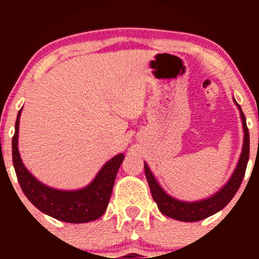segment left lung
Listing matches in <instances>:
<instances>
[{"instance_id": "1", "label": "left lung", "mask_w": 259, "mask_h": 259, "mask_svg": "<svg viewBox=\"0 0 259 259\" xmlns=\"http://www.w3.org/2000/svg\"><path fill=\"white\" fill-rule=\"evenodd\" d=\"M236 106L239 107L240 114L242 119V127H243V146L242 152L240 156L239 162H237L236 168H235L233 175L229 179V181L224 186L219 190L217 194L210 197L202 201L196 202H185L179 201L177 198L169 196L164 190L160 187V185L154 179L153 174L151 173L148 165L145 163V174L148 181V186L151 189V194L154 202L158 206L159 210L164 215L170 217V218L177 219L180 222H198L202 219L208 218V217L215 214L217 212L223 209L227 204L233 200L235 194L239 190L241 185L243 177H245L246 167H247L248 157H249V133L247 124H246V118L243 114L241 107L237 105L236 101L234 100Z\"/></svg>"}]
</instances>
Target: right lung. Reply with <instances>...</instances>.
I'll return each instance as SVG.
<instances>
[{"label": "right lung", "instance_id": "add662e5", "mask_svg": "<svg viewBox=\"0 0 259 259\" xmlns=\"http://www.w3.org/2000/svg\"><path fill=\"white\" fill-rule=\"evenodd\" d=\"M22 109L18 112L16 132L12 139V156L16 174L28 200L45 214L67 223H88L99 219L106 212L117 171L124 159L119 153L103 165L88 186L74 191L52 189L29 173L18 151V132Z\"/></svg>", "mask_w": 259, "mask_h": 259}]
</instances>
